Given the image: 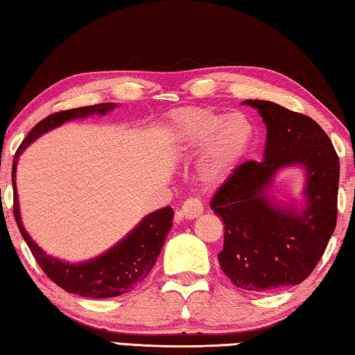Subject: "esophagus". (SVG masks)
Segmentation results:
<instances>
[{
    "instance_id": "1",
    "label": "esophagus",
    "mask_w": 355,
    "mask_h": 355,
    "mask_svg": "<svg viewBox=\"0 0 355 355\" xmlns=\"http://www.w3.org/2000/svg\"><path fill=\"white\" fill-rule=\"evenodd\" d=\"M180 211H182L184 219H196L203 213V203L199 199L191 197V199L183 202L182 209H180Z\"/></svg>"
}]
</instances>
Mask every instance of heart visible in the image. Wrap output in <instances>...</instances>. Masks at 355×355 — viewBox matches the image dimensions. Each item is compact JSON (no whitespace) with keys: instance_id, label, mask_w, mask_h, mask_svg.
I'll return each instance as SVG.
<instances>
[{"instance_id":"obj_1","label":"heart","mask_w":355,"mask_h":355,"mask_svg":"<svg viewBox=\"0 0 355 355\" xmlns=\"http://www.w3.org/2000/svg\"><path fill=\"white\" fill-rule=\"evenodd\" d=\"M171 135L182 158L202 152L199 177L205 184L230 175L254 142L252 120L241 112L225 114L213 107H184L172 114Z\"/></svg>"}]
</instances>
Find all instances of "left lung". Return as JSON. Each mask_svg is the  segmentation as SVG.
<instances>
[{"mask_svg":"<svg viewBox=\"0 0 355 355\" xmlns=\"http://www.w3.org/2000/svg\"><path fill=\"white\" fill-rule=\"evenodd\" d=\"M266 125L261 161L238 166L209 207L224 220L222 271L241 290L299 285L313 271L336 225L340 159L313 119L266 100H245ZM306 171V208L277 206L268 196L284 166Z\"/></svg>","mask_w":355,"mask_h":355,"instance_id":"1","label":"left lung"}]
</instances>
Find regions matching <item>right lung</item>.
I'll list each match as a JSON object with an SVG mask.
<instances>
[{
    "label": "right lung",
    "instance_id": "1",
    "mask_svg": "<svg viewBox=\"0 0 355 355\" xmlns=\"http://www.w3.org/2000/svg\"><path fill=\"white\" fill-rule=\"evenodd\" d=\"M114 107H116V103H98L55 112L45 117L29 131L25 141L20 144L15 153V161L12 164L15 222L20 228V233L26 241L28 248L31 249L35 261L39 263L42 271L55 282L58 286H61L62 290L92 299L122 296V294L135 290L141 282H144L148 272L152 271L153 264L158 260L161 249H163L167 233H169L172 227L173 209L171 207H164L147 214L122 241H119L114 248L106 250L105 254L98 255L97 258L75 264L61 261L58 258L46 255V252L42 250L33 241V238L28 235V232L21 224L19 197H17L15 186V169L17 159L23 153V150L33 141L37 139L39 136L46 133V131L61 127L62 123L73 119H84L87 116H94V114L105 116L106 112L112 111Z\"/></svg>",
    "mask_w": 355,
    "mask_h": 355
}]
</instances>
